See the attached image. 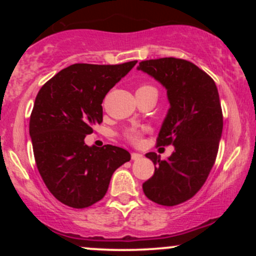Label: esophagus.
Listing matches in <instances>:
<instances>
[{
    "label": "esophagus",
    "instance_id": "obj_1",
    "mask_svg": "<svg viewBox=\"0 0 256 256\" xmlns=\"http://www.w3.org/2000/svg\"><path fill=\"white\" fill-rule=\"evenodd\" d=\"M143 155L140 154V152H132L131 154V158L132 160H140V158H142Z\"/></svg>",
    "mask_w": 256,
    "mask_h": 256
}]
</instances>
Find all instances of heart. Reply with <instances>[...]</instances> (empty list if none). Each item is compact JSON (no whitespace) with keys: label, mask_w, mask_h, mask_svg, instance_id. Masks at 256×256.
I'll return each instance as SVG.
<instances>
[{"label":"heart","mask_w":256,"mask_h":256,"mask_svg":"<svg viewBox=\"0 0 256 256\" xmlns=\"http://www.w3.org/2000/svg\"><path fill=\"white\" fill-rule=\"evenodd\" d=\"M149 88H152V86H142V88H140V89H149ZM138 89V90H140ZM152 89H154V88H152ZM125 137L128 138V140H130V142H132V143H138L140 142V134H138V132H136V131H128L125 134Z\"/></svg>","instance_id":"b5f03b06"}]
</instances>
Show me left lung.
I'll use <instances>...</instances> for the list:
<instances>
[{
  "label": "left lung",
  "instance_id": "left-lung-1",
  "mask_svg": "<svg viewBox=\"0 0 256 256\" xmlns=\"http://www.w3.org/2000/svg\"><path fill=\"white\" fill-rule=\"evenodd\" d=\"M142 71L167 90L168 112L158 131V146H174L166 160L155 152L146 156L155 165L143 192L152 202L176 206L201 189L218 154L222 113L214 80L196 64L176 58L140 62Z\"/></svg>",
  "mask_w": 256,
  "mask_h": 256
}]
</instances>
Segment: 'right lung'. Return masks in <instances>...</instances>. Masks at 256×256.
I'll return each instance as SVG.
<instances>
[{
    "mask_svg": "<svg viewBox=\"0 0 256 256\" xmlns=\"http://www.w3.org/2000/svg\"><path fill=\"white\" fill-rule=\"evenodd\" d=\"M136 64H74L38 91L30 118L34 160L44 184L64 204H96L107 192L114 171L130 161L125 149L89 146L84 138L102 122L104 96Z\"/></svg>",
    "mask_w": 256,
    "mask_h": 256,
    "instance_id": "1",
    "label": "right lung"
}]
</instances>
